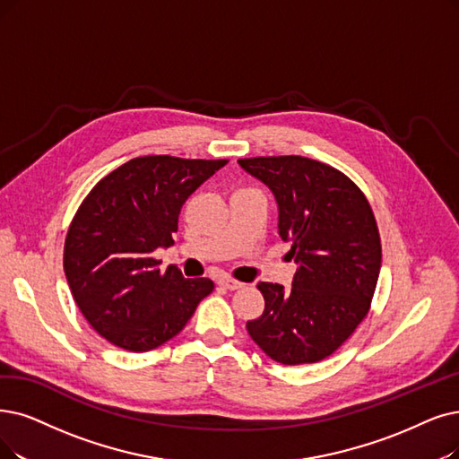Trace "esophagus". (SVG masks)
Returning <instances> with one entry per match:
<instances>
[{
	"label": "esophagus",
	"mask_w": 459,
	"mask_h": 459,
	"mask_svg": "<svg viewBox=\"0 0 459 459\" xmlns=\"http://www.w3.org/2000/svg\"><path fill=\"white\" fill-rule=\"evenodd\" d=\"M218 284L222 286V288H226V290H230V291H233V290H239V288H243L245 284L243 282H239V281H233V279H220L218 281Z\"/></svg>",
	"instance_id": "34e87169"
}]
</instances>
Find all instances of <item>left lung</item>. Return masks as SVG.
Returning <instances> with one entry per match:
<instances>
[{
    "label": "left lung",
    "instance_id": "left-lung-1",
    "mask_svg": "<svg viewBox=\"0 0 459 459\" xmlns=\"http://www.w3.org/2000/svg\"><path fill=\"white\" fill-rule=\"evenodd\" d=\"M279 207V235L299 265L291 288L260 282L264 315L248 335L282 365L332 356L365 318L377 288L382 248L368 199L354 182L303 156L245 158Z\"/></svg>",
    "mask_w": 459,
    "mask_h": 459
}]
</instances>
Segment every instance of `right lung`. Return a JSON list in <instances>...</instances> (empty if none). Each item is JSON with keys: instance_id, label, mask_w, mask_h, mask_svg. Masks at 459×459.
I'll return each mask as SVG.
<instances>
[{"instance_id": "right-lung-1", "label": "right lung", "mask_w": 459, "mask_h": 459, "mask_svg": "<svg viewBox=\"0 0 459 459\" xmlns=\"http://www.w3.org/2000/svg\"><path fill=\"white\" fill-rule=\"evenodd\" d=\"M228 160L143 156L108 173L69 226L64 271L96 332L130 352H146L182 332L211 279L160 271L152 252L173 245L185 201Z\"/></svg>"}]
</instances>
